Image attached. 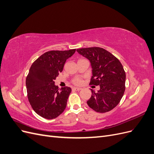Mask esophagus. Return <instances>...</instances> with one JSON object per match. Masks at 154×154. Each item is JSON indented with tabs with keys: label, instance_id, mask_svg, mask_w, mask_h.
Returning a JSON list of instances; mask_svg holds the SVG:
<instances>
[{
	"label": "esophagus",
	"instance_id": "34e87169",
	"mask_svg": "<svg viewBox=\"0 0 154 154\" xmlns=\"http://www.w3.org/2000/svg\"><path fill=\"white\" fill-rule=\"evenodd\" d=\"M72 89L74 91H80L82 90V88H79V87H73Z\"/></svg>",
	"mask_w": 154,
	"mask_h": 154
}]
</instances>
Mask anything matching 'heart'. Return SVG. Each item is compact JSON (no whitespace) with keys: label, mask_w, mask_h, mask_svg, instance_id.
Here are the masks:
<instances>
[{"label":"heart","mask_w":154,"mask_h":154,"mask_svg":"<svg viewBox=\"0 0 154 154\" xmlns=\"http://www.w3.org/2000/svg\"><path fill=\"white\" fill-rule=\"evenodd\" d=\"M72 82L76 85H81L82 83V80L80 78H76L72 80Z\"/></svg>","instance_id":"obj_1"}]
</instances>
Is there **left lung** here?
Here are the masks:
<instances>
[{
	"label": "left lung",
	"instance_id": "8db88e82",
	"mask_svg": "<svg viewBox=\"0 0 154 154\" xmlns=\"http://www.w3.org/2000/svg\"><path fill=\"white\" fill-rule=\"evenodd\" d=\"M78 53L90 60L92 76L90 85H100L87 103L90 108L100 113L112 110L122 100L125 91L126 74L122 64L115 56L99 47L77 49Z\"/></svg>",
	"mask_w": 154,
	"mask_h": 154
}]
</instances>
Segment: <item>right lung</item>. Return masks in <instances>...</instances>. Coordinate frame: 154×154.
<instances>
[{
    "instance_id": "1",
    "label": "right lung",
    "mask_w": 154,
    "mask_h": 154,
    "mask_svg": "<svg viewBox=\"0 0 154 154\" xmlns=\"http://www.w3.org/2000/svg\"><path fill=\"white\" fill-rule=\"evenodd\" d=\"M75 51L76 49L48 51L31 65L26 80L27 97L32 109L41 117L54 119L66 109L71 88H59L54 80Z\"/></svg>"
}]
</instances>
